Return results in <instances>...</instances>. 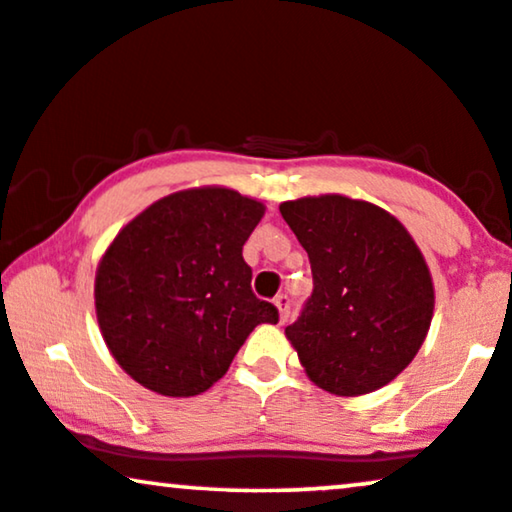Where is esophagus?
<instances>
[{"mask_svg": "<svg viewBox=\"0 0 512 512\" xmlns=\"http://www.w3.org/2000/svg\"><path fill=\"white\" fill-rule=\"evenodd\" d=\"M274 304L278 307V319H281V323H286L288 316H290V297L281 293L274 300Z\"/></svg>", "mask_w": 512, "mask_h": 512, "instance_id": "1", "label": "esophagus"}]
</instances>
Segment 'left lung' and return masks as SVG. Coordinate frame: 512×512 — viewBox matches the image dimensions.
Instances as JSON below:
<instances>
[{
    "label": "left lung",
    "instance_id": "8db88e82",
    "mask_svg": "<svg viewBox=\"0 0 512 512\" xmlns=\"http://www.w3.org/2000/svg\"><path fill=\"white\" fill-rule=\"evenodd\" d=\"M309 255L314 290L286 328L309 380L338 397L390 383L430 331L435 288L397 217L338 193L281 203Z\"/></svg>",
    "mask_w": 512,
    "mask_h": 512
}]
</instances>
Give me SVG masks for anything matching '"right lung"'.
Segmentation results:
<instances>
[{
  "mask_svg": "<svg viewBox=\"0 0 512 512\" xmlns=\"http://www.w3.org/2000/svg\"><path fill=\"white\" fill-rule=\"evenodd\" d=\"M264 205L222 186L155 200L108 245L94 300L103 340L139 385L193 397L278 309L255 297L243 245Z\"/></svg>",
  "mask_w": 512,
  "mask_h": 512,
  "instance_id": "obj_1",
  "label": "right lung"
}]
</instances>
